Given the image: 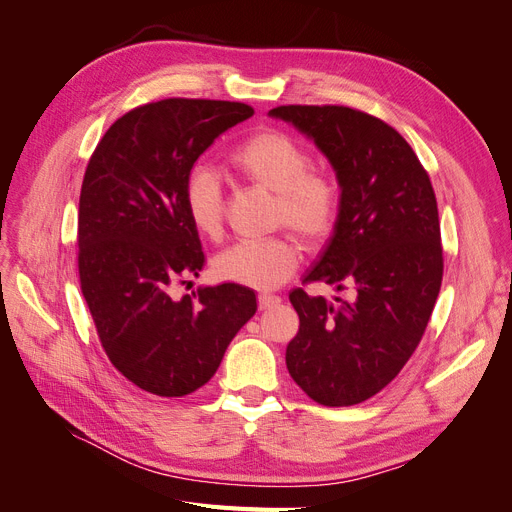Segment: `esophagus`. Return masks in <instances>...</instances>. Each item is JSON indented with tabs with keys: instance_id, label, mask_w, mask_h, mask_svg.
<instances>
[{
	"instance_id": "obj_1",
	"label": "esophagus",
	"mask_w": 512,
	"mask_h": 512,
	"mask_svg": "<svg viewBox=\"0 0 512 512\" xmlns=\"http://www.w3.org/2000/svg\"><path fill=\"white\" fill-rule=\"evenodd\" d=\"M280 297H277V294H269V292H262V294H258V307L260 309H271V307H275V305H280Z\"/></svg>"
}]
</instances>
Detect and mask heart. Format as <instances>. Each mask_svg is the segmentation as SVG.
<instances>
[{
  "mask_svg": "<svg viewBox=\"0 0 512 512\" xmlns=\"http://www.w3.org/2000/svg\"><path fill=\"white\" fill-rule=\"evenodd\" d=\"M235 173L277 194L275 224H286L307 245L327 241L339 220L342 194L337 181L314 170L312 153L282 130H260L230 151ZM183 209L200 237L218 239L224 226V188L213 168L194 164L183 179ZM299 245L288 235L241 241L213 262L220 280L258 290L284 284L299 267Z\"/></svg>",
  "mask_w": 512,
  "mask_h": 512,
  "instance_id": "heart-1",
  "label": "heart"
}]
</instances>
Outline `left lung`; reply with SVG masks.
<instances>
[{"label": "left lung", "instance_id": "obj_1", "mask_svg": "<svg viewBox=\"0 0 512 512\" xmlns=\"http://www.w3.org/2000/svg\"><path fill=\"white\" fill-rule=\"evenodd\" d=\"M329 158L342 209L305 282L352 290V301L290 292L299 333L286 348L292 380L322 406L374 397L408 363L442 286L438 203L416 153L389 123L348 106L269 111Z\"/></svg>", "mask_w": 512, "mask_h": 512}]
</instances>
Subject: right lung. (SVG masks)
Listing matches in <instances>:
<instances>
[{"instance_id": "1", "label": "right lung", "mask_w": 512, "mask_h": 512, "mask_svg": "<svg viewBox=\"0 0 512 512\" xmlns=\"http://www.w3.org/2000/svg\"><path fill=\"white\" fill-rule=\"evenodd\" d=\"M252 115L243 102H149L119 117L89 158L79 200L81 290L106 356L147 393L183 397L207 384L256 314L254 290L239 284L173 294L205 267L183 179L215 138Z\"/></svg>"}]
</instances>
